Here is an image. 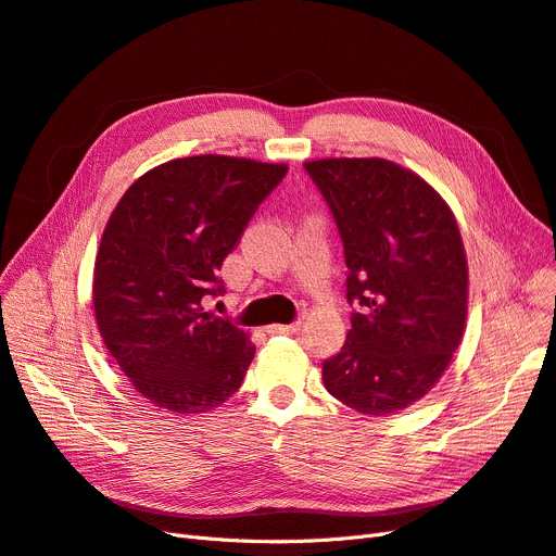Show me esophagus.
I'll list each match as a JSON object with an SVG mask.
<instances>
[{"instance_id":"esophagus-1","label":"esophagus","mask_w":556,"mask_h":556,"mask_svg":"<svg viewBox=\"0 0 556 556\" xmlns=\"http://www.w3.org/2000/svg\"><path fill=\"white\" fill-rule=\"evenodd\" d=\"M300 327H302V323L298 320V323H291V325H270V327H265V331H268V333H298Z\"/></svg>"}]
</instances>
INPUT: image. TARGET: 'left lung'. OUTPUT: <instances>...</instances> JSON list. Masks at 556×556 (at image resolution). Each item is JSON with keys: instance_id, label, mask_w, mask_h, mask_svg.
<instances>
[{"instance_id": "left-lung-1", "label": "left lung", "mask_w": 556, "mask_h": 556, "mask_svg": "<svg viewBox=\"0 0 556 556\" xmlns=\"http://www.w3.org/2000/svg\"><path fill=\"white\" fill-rule=\"evenodd\" d=\"M343 238L345 345L323 364L325 389L366 416L422 400L462 345L468 261L452 208L420 175L386 159L304 163Z\"/></svg>"}]
</instances>
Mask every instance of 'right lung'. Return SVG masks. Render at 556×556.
I'll return each mask as SVG.
<instances>
[{"label":"right lung","mask_w":556,"mask_h":556,"mask_svg":"<svg viewBox=\"0 0 556 556\" xmlns=\"http://www.w3.org/2000/svg\"><path fill=\"white\" fill-rule=\"evenodd\" d=\"M286 163L200 154L161 163L119 198L94 256L92 308L134 389L177 416L227 402L254 358L250 333L213 316L218 270Z\"/></svg>","instance_id":"obj_1"}]
</instances>
